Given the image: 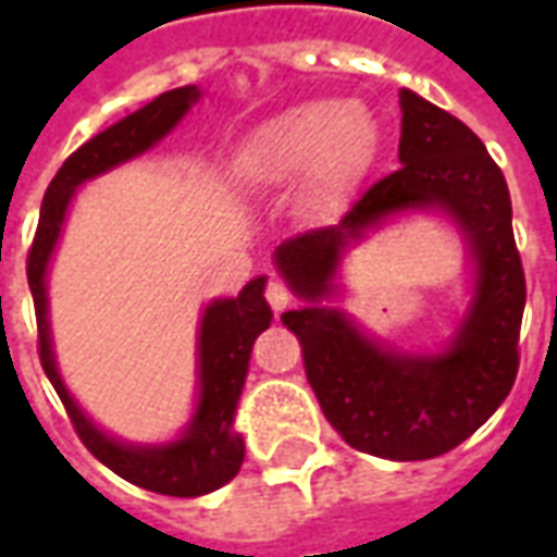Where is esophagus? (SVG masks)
Masks as SVG:
<instances>
[{
  "label": "esophagus",
  "instance_id": "esophagus-1",
  "mask_svg": "<svg viewBox=\"0 0 557 557\" xmlns=\"http://www.w3.org/2000/svg\"><path fill=\"white\" fill-rule=\"evenodd\" d=\"M265 298L274 313H283V310L292 304V292L283 280H271V283L265 286Z\"/></svg>",
  "mask_w": 557,
  "mask_h": 557
}]
</instances>
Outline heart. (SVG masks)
I'll return each instance as SVG.
<instances>
[{"label": "heart", "mask_w": 557, "mask_h": 557, "mask_svg": "<svg viewBox=\"0 0 557 557\" xmlns=\"http://www.w3.org/2000/svg\"><path fill=\"white\" fill-rule=\"evenodd\" d=\"M375 125L355 101H310L256 127L242 148V172L262 187L313 178L319 206L351 190L375 154Z\"/></svg>", "instance_id": "heart-1"}]
</instances>
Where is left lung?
I'll use <instances>...</instances> for the list:
<instances>
[{
    "label": "left lung",
    "mask_w": 557,
    "mask_h": 557,
    "mask_svg": "<svg viewBox=\"0 0 557 557\" xmlns=\"http://www.w3.org/2000/svg\"><path fill=\"white\" fill-rule=\"evenodd\" d=\"M399 107L403 166L375 182L337 226L286 238L274 262L307 301L283 313V325L301 339L307 382L327 423L355 450L414 462L454 450L510 394L525 274L507 182L478 134L409 89L399 91ZM420 207L450 213L475 259V301L438 356L385 350L342 311L321 307L345 247L391 213Z\"/></svg>",
    "instance_id": "left-lung-1"
}]
</instances>
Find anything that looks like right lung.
Here are the masks:
<instances>
[{"label":"right lung","instance_id":"obj_1","mask_svg":"<svg viewBox=\"0 0 557 557\" xmlns=\"http://www.w3.org/2000/svg\"><path fill=\"white\" fill-rule=\"evenodd\" d=\"M196 101H199L196 86L163 91L143 110L125 115L122 122H115L103 134L91 137L86 146H79L62 163V170L55 172V178L44 194L41 218H38L35 242L26 259V277H29L32 298H35V319H38L41 367L47 379L53 382L79 442L89 447L95 459L113 468L127 483L160 492V495H175V498H196V495L220 490L242 468L244 442L238 432H232V420H235V406L242 397L256 337L271 325L265 277L250 280L238 292V298H220L206 307L202 325H199V403L182 438L158 444V447H137V444L115 442L107 432L98 430L67 394L65 382L55 370L53 339H50V322H47V265L62 235L67 206L79 184L148 151L182 122V115Z\"/></svg>","mask_w":557,"mask_h":557}]
</instances>
